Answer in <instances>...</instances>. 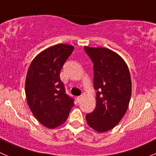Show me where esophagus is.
I'll list each match as a JSON object with an SVG mask.
<instances>
[{"instance_id":"esophagus-1","label":"esophagus","mask_w":156,"mask_h":156,"mask_svg":"<svg viewBox=\"0 0 156 156\" xmlns=\"http://www.w3.org/2000/svg\"><path fill=\"white\" fill-rule=\"evenodd\" d=\"M81 98H82V96L77 97V101H78V102H80V101H81Z\"/></svg>"}]
</instances>
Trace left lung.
I'll use <instances>...</instances> for the list:
<instances>
[{
  "label": "left lung",
  "instance_id": "left-lung-1",
  "mask_svg": "<svg viewBox=\"0 0 156 156\" xmlns=\"http://www.w3.org/2000/svg\"><path fill=\"white\" fill-rule=\"evenodd\" d=\"M94 64L96 107L86 115L90 127L99 133L113 129L127 110L132 82L127 65L116 52L107 48L84 46Z\"/></svg>",
  "mask_w": 156,
  "mask_h": 156
}]
</instances>
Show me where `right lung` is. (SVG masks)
I'll use <instances>...</instances> for the list:
<instances>
[{"label": "right lung", "instance_id": "1", "mask_svg": "<svg viewBox=\"0 0 156 156\" xmlns=\"http://www.w3.org/2000/svg\"><path fill=\"white\" fill-rule=\"evenodd\" d=\"M74 46L57 44L40 52L32 61L26 78L27 104L38 121L49 129L67 120L74 99L66 93L60 71Z\"/></svg>", "mask_w": 156, "mask_h": 156}]
</instances>
